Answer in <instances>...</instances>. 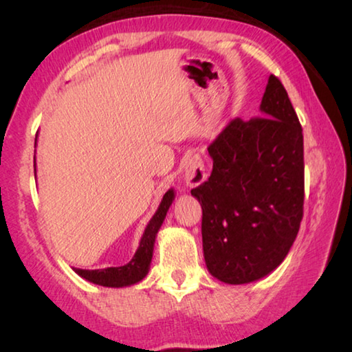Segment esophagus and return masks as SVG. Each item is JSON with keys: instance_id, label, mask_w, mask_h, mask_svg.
Returning a JSON list of instances; mask_svg holds the SVG:
<instances>
[{"instance_id": "esophagus-1", "label": "esophagus", "mask_w": 352, "mask_h": 352, "mask_svg": "<svg viewBox=\"0 0 352 352\" xmlns=\"http://www.w3.org/2000/svg\"><path fill=\"white\" fill-rule=\"evenodd\" d=\"M184 180L189 186H197L206 180L205 163L199 153H192L184 162Z\"/></svg>"}]
</instances>
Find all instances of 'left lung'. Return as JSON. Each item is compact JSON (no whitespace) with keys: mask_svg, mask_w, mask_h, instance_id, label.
<instances>
[{"mask_svg":"<svg viewBox=\"0 0 352 352\" xmlns=\"http://www.w3.org/2000/svg\"><path fill=\"white\" fill-rule=\"evenodd\" d=\"M261 115L236 118L208 147L212 170L190 189L201 216L206 267L226 284H245L281 264L305 205L302 129L289 94L269 77Z\"/></svg>","mask_w":352,"mask_h":352,"instance_id":"left-lung-1","label":"left lung"}]
</instances>
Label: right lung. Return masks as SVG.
<instances>
[{
    "label": "right lung",
    "mask_w": 352,
    "mask_h": 352,
    "mask_svg": "<svg viewBox=\"0 0 352 352\" xmlns=\"http://www.w3.org/2000/svg\"><path fill=\"white\" fill-rule=\"evenodd\" d=\"M174 200V190H168L160 204L158 211L155 212L151 222H148L144 234L141 237L140 247L136 250L133 259L129 264L122 267H110V269L102 270H80L76 269L77 275L85 278L87 281L104 285V287H124V285H132L135 283L141 281L142 278L147 275L148 265L152 261L153 253V243L155 236H157L160 226H162L163 220L166 217L169 206Z\"/></svg>",
    "instance_id": "1"
}]
</instances>
